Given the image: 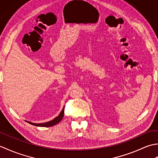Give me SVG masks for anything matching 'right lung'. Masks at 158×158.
<instances>
[{
    "mask_svg": "<svg viewBox=\"0 0 158 158\" xmlns=\"http://www.w3.org/2000/svg\"><path fill=\"white\" fill-rule=\"evenodd\" d=\"M62 110V111L60 112V115L56 117V118L53 119V120L50 121V122H45V123H32V122H29V123L32 124L33 126H40V127H50V126H53L56 125V124L58 123L60 121H61L64 117V109Z\"/></svg>",
    "mask_w": 158,
    "mask_h": 158,
    "instance_id": "1",
    "label": "right lung"
}]
</instances>
